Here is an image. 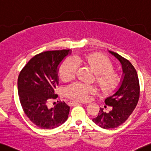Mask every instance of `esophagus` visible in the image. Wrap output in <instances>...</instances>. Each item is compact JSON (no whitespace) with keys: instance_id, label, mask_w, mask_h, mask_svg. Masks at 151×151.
<instances>
[{"instance_id":"1","label":"esophagus","mask_w":151,"mask_h":151,"mask_svg":"<svg viewBox=\"0 0 151 151\" xmlns=\"http://www.w3.org/2000/svg\"><path fill=\"white\" fill-rule=\"evenodd\" d=\"M72 105H77V104H85L83 101H70Z\"/></svg>"}]
</instances>
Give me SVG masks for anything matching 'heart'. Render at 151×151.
<instances>
[{
    "label": "heart",
    "mask_w": 151,
    "mask_h": 151,
    "mask_svg": "<svg viewBox=\"0 0 151 151\" xmlns=\"http://www.w3.org/2000/svg\"><path fill=\"white\" fill-rule=\"evenodd\" d=\"M83 63L90 67L95 73V79L100 88L106 93L116 89L122 82V76L118 72L113 70L114 64L111 60L105 55L94 53L77 56L75 59L68 57L62 62L59 73L61 78L70 80L76 75L78 64ZM96 91L94 86L76 81L65 88L66 97L76 100H87L90 94Z\"/></svg>",
    "instance_id": "heart-1"
}]
</instances>
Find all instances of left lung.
<instances>
[{"label": "left lung", "instance_id": "left-lung-1", "mask_svg": "<svg viewBox=\"0 0 151 151\" xmlns=\"http://www.w3.org/2000/svg\"><path fill=\"white\" fill-rule=\"evenodd\" d=\"M109 52L120 62L123 76L118 89L105 99L106 104L112 107V109L106 113L104 108H100L97 116L92 119L97 125L105 129L117 128L125 122L135 109L140 97L139 81L134 67L120 55Z\"/></svg>", "mask_w": 151, "mask_h": 151}]
</instances>
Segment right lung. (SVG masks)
Returning a JSON list of instances; mask_svg holds the SVG:
<instances>
[{"mask_svg":"<svg viewBox=\"0 0 151 151\" xmlns=\"http://www.w3.org/2000/svg\"><path fill=\"white\" fill-rule=\"evenodd\" d=\"M70 53V50L42 52L30 60L18 77V94L24 112L30 121L42 129H53L68 118L70 107L58 101L50 107L51 99L58 95L54 90L58 85V66Z\"/></svg>","mask_w":151,"mask_h":151,"instance_id":"add662e5","label":"right lung"}]
</instances>
